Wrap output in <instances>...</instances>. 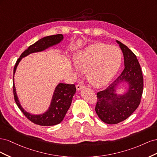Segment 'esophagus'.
<instances>
[{"instance_id": "34e87169", "label": "esophagus", "mask_w": 157, "mask_h": 157, "mask_svg": "<svg viewBox=\"0 0 157 157\" xmlns=\"http://www.w3.org/2000/svg\"><path fill=\"white\" fill-rule=\"evenodd\" d=\"M76 88H77V90H80L85 88H86V86H85V85H84L83 84L79 83V84H77V86H76Z\"/></svg>"}]
</instances>
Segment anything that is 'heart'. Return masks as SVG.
Instances as JSON below:
<instances>
[{"mask_svg":"<svg viewBox=\"0 0 157 157\" xmlns=\"http://www.w3.org/2000/svg\"><path fill=\"white\" fill-rule=\"evenodd\" d=\"M122 53L116 46L97 42L77 52L73 57V62L77 68L86 73L89 82L96 87L105 86L119 69ZM75 75H79L74 70Z\"/></svg>","mask_w":157,"mask_h":157,"instance_id":"b5f03b06","label":"heart"}]
</instances>
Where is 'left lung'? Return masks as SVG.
Returning a JSON list of instances; mask_svg holds the SVG:
<instances>
[{"label":"left lung","instance_id":"left-lung-1","mask_svg":"<svg viewBox=\"0 0 157 157\" xmlns=\"http://www.w3.org/2000/svg\"><path fill=\"white\" fill-rule=\"evenodd\" d=\"M124 56V69L119 77L105 89L97 93L95 108L98 116L109 124H115L126 120L138 107L144 90V77L136 56L120 41L117 40ZM128 84L127 92L117 95L116 88L120 83Z\"/></svg>","mask_w":157,"mask_h":157}]
</instances>
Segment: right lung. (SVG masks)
<instances>
[{"label":"right lung","instance_id":"obj_1","mask_svg":"<svg viewBox=\"0 0 157 157\" xmlns=\"http://www.w3.org/2000/svg\"><path fill=\"white\" fill-rule=\"evenodd\" d=\"M63 39V36L61 34L51 35L42 38L35 43L31 45L29 48L23 52L20 58L17 60L13 68V75L16 73L17 66L23 58L30 54L34 53V52L44 51L48 48L49 47L58 44L60 42L62 41ZM13 80L14 99H15V101L19 109L29 121L38 125L48 126L58 124L63 120V118L71 106L74 94L76 92V87L75 84L64 83L58 84V86L55 88L50 105L48 110L41 115H35L27 112L21 107L16 92V87L15 84H14V77H13Z\"/></svg>","mask_w":157,"mask_h":157}]
</instances>
